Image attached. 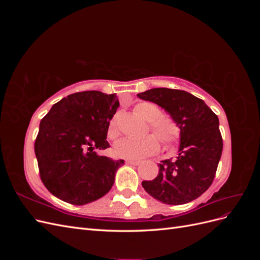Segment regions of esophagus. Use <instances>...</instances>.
Returning a JSON list of instances; mask_svg holds the SVG:
<instances>
[{
	"label": "esophagus",
	"mask_w": 260,
	"mask_h": 260,
	"mask_svg": "<svg viewBox=\"0 0 260 260\" xmlns=\"http://www.w3.org/2000/svg\"><path fill=\"white\" fill-rule=\"evenodd\" d=\"M125 162H127L128 165H139V164H141V160H136V159H127L125 160Z\"/></svg>",
	"instance_id": "34e87169"
}]
</instances>
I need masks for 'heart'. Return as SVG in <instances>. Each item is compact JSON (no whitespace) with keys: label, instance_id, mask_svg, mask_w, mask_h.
Wrapping results in <instances>:
<instances>
[{"label":"heart","instance_id":"b5f03b06","mask_svg":"<svg viewBox=\"0 0 260 260\" xmlns=\"http://www.w3.org/2000/svg\"><path fill=\"white\" fill-rule=\"evenodd\" d=\"M135 112L146 121L149 129L157 135L165 145L175 144L180 138V128L174 118L164 116L160 109L149 102H141L135 106ZM119 130L117 128V117L109 121L107 137L111 140L117 139ZM159 149V141L154 135L145 136L142 139L124 138L118 141L114 146V153L119 158L137 159L152 155Z\"/></svg>","mask_w":260,"mask_h":260}]
</instances>
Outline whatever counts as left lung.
Instances as JSON below:
<instances>
[{"label": "left lung", "mask_w": 260, "mask_h": 260, "mask_svg": "<svg viewBox=\"0 0 260 260\" xmlns=\"http://www.w3.org/2000/svg\"><path fill=\"white\" fill-rule=\"evenodd\" d=\"M138 96L162 107L180 128L177 159L162 160L157 177L142 182L144 190L169 205L200 198L214 181L222 153L218 116L203 100L182 90L155 88Z\"/></svg>", "instance_id": "obj_1"}]
</instances>
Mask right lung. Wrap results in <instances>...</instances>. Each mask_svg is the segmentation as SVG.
<instances>
[{
  "instance_id": "add662e5",
  "label": "right lung",
  "mask_w": 260,
  "mask_h": 260,
  "mask_svg": "<svg viewBox=\"0 0 260 260\" xmlns=\"http://www.w3.org/2000/svg\"><path fill=\"white\" fill-rule=\"evenodd\" d=\"M118 106L116 94L77 92L42 118L35 153L42 182L57 199L84 205L112 188L124 161L100 156L94 149L109 147L107 129Z\"/></svg>"
}]
</instances>
